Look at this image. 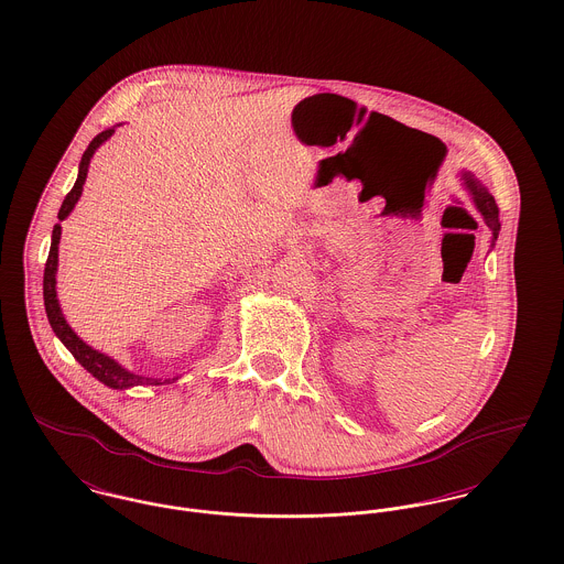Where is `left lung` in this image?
Instances as JSON below:
<instances>
[{"label": "left lung", "instance_id": "left-lung-1", "mask_svg": "<svg viewBox=\"0 0 564 564\" xmlns=\"http://www.w3.org/2000/svg\"><path fill=\"white\" fill-rule=\"evenodd\" d=\"M464 177V184H466V188L470 191V195H473V199H475V206L478 208V213L482 215L485 218V223H487V227L491 229V245L498 240V231H500V220H498V204H496V199H494V195L478 182L477 177L473 174H468V172H464L462 174Z\"/></svg>", "mask_w": 564, "mask_h": 564}]
</instances>
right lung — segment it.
<instances>
[{
    "label": "right lung",
    "instance_id": "1",
    "mask_svg": "<svg viewBox=\"0 0 564 564\" xmlns=\"http://www.w3.org/2000/svg\"><path fill=\"white\" fill-rule=\"evenodd\" d=\"M113 132H116V127L98 132V134L89 141V145H87V150L84 152V156H82V163H79L77 182H75V186L70 188V193L66 195V199H64V204H62V208H59V213H57L59 220H64V218L73 213L75 204L79 202V197H82V193H84L87 167H89V161H91L94 152H96ZM59 236H62V225L57 223V225L53 227V236H51V249H48V258H46V263H44L43 281L44 311H46L48 324H51L53 333L57 335V339H59L64 346L68 347V351L79 360V365H82L84 369H87L96 380H100V382H102L105 387H109V389L122 390L130 389V387H143V384L156 387V384L172 382V380L161 382V380H154V378H145V376L132 373L129 369H124L122 365H118L111 356H107V354H102V351H98V349H94V347L84 344V341L77 337V333L68 326V322H66L64 315H62V308H59V303H57V292H55ZM174 380H177V378H174Z\"/></svg>",
    "mask_w": 564,
    "mask_h": 564
}]
</instances>
